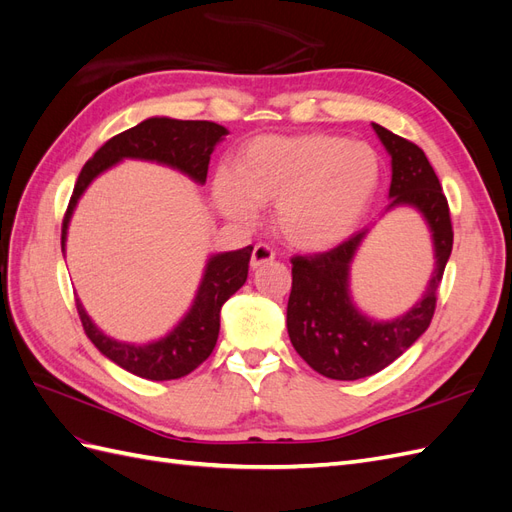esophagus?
<instances>
[{
  "label": "esophagus",
  "instance_id": "obj_1",
  "mask_svg": "<svg viewBox=\"0 0 512 512\" xmlns=\"http://www.w3.org/2000/svg\"><path fill=\"white\" fill-rule=\"evenodd\" d=\"M275 258V252L267 243H258L254 250H252V258H250V265L252 269H258L262 265H269V262Z\"/></svg>",
  "mask_w": 512,
  "mask_h": 512
}]
</instances>
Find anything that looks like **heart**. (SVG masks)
<instances>
[{"mask_svg":"<svg viewBox=\"0 0 512 512\" xmlns=\"http://www.w3.org/2000/svg\"><path fill=\"white\" fill-rule=\"evenodd\" d=\"M380 177L378 153L365 143L335 134L262 136L243 149L237 173L220 170L215 198L239 224L275 203L277 232L297 250L322 252L361 224Z\"/></svg>","mask_w":512,"mask_h":512,"instance_id":"heart-1","label":"heart"}]
</instances>
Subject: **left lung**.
Wrapping results in <instances>:
<instances>
[{
    "label": "left lung",
    "mask_w": 512,
    "mask_h": 512,
    "mask_svg": "<svg viewBox=\"0 0 512 512\" xmlns=\"http://www.w3.org/2000/svg\"><path fill=\"white\" fill-rule=\"evenodd\" d=\"M391 156L389 209L414 207L433 241L436 269L404 316L374 320L356 309L350 294V265L367 230L329 252L294 256L286 324L294 350L318 374L331 380H359L399 359L421 337L436 312L438 288L453 250V226L442 185L421 147L371 123Z\"/></svg>",
    "instance_id": "left-lung-1"
}]
</instances>
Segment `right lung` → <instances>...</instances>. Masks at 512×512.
Here are the masks:
<instances>
[{"label": "right lung", "instance_id": "1", "mask_svg": "<svg viewBox=\"0 0 512 512\" xmlns=\"http://www.w3.org/2000/svg\"><path fill=\"white\" fill-rule=\"evenodd\" d=\"M226 134L228 130L213 121L149 117L138 126L106 141L94 153V158L83 166L79 179H76L70 205L64 215V226H61V252H66L68 224L76 203L89 188V183L104 170L126 158L149 160L177 168L196 183H205L211 153ZM252 250L254 247L247 245L243 250L213 254L207 260L203 280H200L188 314L158 342L143 346L117 342V339L104 335L91 322L83 303L76 299L83 329L106 359H111L121 369L130 371L138 378L177 380L188 376L213 352L220 333V309L245 284Z\"/></svg>", "mask_w": 512, "mask_h": 512}]
</instances>
